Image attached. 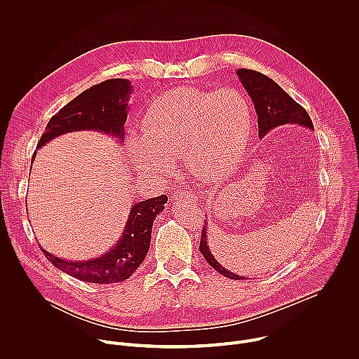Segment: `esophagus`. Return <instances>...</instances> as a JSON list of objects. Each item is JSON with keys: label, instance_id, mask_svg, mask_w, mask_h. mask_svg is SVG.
Returning <instances> with one entry per match:
<instances>
[{"label": "esophagus", "instance_id": "obj_1", "mask_svg": "<svg viewBox=\"0 0 359 359\" xmlns=\"http://www.w3.org/2000/svg\"><path fill=\"white\" fill-rule=\"evenodd\" d=\"M193 198H196V196L190 190H180L173 196L175 201H184V200H193Z\"/></svg>", "mask_w": 359, "mask_h": 359}]
</instances>
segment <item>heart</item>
Segmentation results:
<instances>
[{
	"mask_svg": "<svg viewBox=\"0 0 359 359\" xmlns=\"http://www.w3.org/2000/svg\"><path fill=\"white\" fill-rule=\"evenodd\" d=\"M251 129L250 104L237 89L180 86L153 102L142 130H130V161L142 175L158 176L168 169V156L183 153L198 180L222 182L234 172Z\"/></svg>",
	"mask_w": 359,
	"mask_h": 359,
	"instance_id": "heart-1",
	"label": "heart"
}]
</instances>
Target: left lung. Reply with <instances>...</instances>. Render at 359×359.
Instances as JSON below:
<instances>
[{"label": "left lung", "mask_w": 359, "mask_h": 359, "mask_svg": "<svg viewBox=\"0 0 359 359\" xmlns=\"http://www.w3.org/2000/svg\"><path fill=\"white\" fill-rule=\"evenodd\" d=\"M236 74L254 104L259 122V137H264L270 130L285 125H299L314 130V125L306 111L271 78L257 71L244 68L237 69ZM198 248L203 257L219 274L230 280H245L244 277L229 271L216 260L208 243V226H203Z\"/></svg>", "instance_id": "obj_1"}]
</instances>
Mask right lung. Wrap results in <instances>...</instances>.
Returning <instances> with one entry per match:
<instances>
[{"mask_svg": "<svg viewBox=\"0 0 359 359\" xmlns=\"http://www.w3.org/2000/svg\"><path fill=\"white\" fill-rule=\"evenodd\" d=\"M132 90L130 82L121 78L104 81L83 90L49 119L36 149L61 135L76 130H96L122 142ZM165 203H168V196L162 194L133 204L121 238L97 259L69 262L41 250L57 269L81 281L95 284L125 281L143 263L150 245L153 222L165 209Z\"/></svg>", "mask_w": 359, "mask_h": 359, "instance_id": "obj_1", "label": "right lung"}]
</instances>
